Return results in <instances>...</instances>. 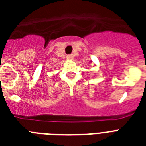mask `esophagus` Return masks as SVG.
<instances>
[{"label": "esophagus", "mask_w": 146, "mask_h": 146, "mask_svg": "<svg viewBox=\"0 0 146 146\" xmlns=\"http://www.w3.org/2000/svg\"><path fill=\"white\" fill-rule=\"evenodd\" d=\"M69 59H71V58H73V55H68V57H67Z\"/></svg>", "instance_id": "1"}]
</instances>
